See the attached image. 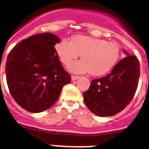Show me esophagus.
I'll return each instance as SVG.
<instances>
[{
	"mask_svg": "<svg viewBox=\"0 0 149 149\" xmlns=\"http://www.w3.org/2000/svg\"><path fill=\"white\" fill-rule=\"evenodd\" d=\"M78 78H79V77L78 76H74V75H72L71 77V79L72 80H77Z\"/></svg>",
	"mask_w": 149,
	"mask_h": 149,
	"instance_id": "34e87169",
	"label": "esophagus"
}]
</instances>
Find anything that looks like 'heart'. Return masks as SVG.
<instances>
[{"mask_svg":"<svg viewBox=\"0 0 149 149\" xmlns=\"http://www.w3.org/2000/svg\"><path fill=\"white\" fill-rule=\"evenodd\" d=\"M61 61L68 66L81 55L80 61L69 66L75 73L90 72L95 77L107 73L116 65L120 56L119 44L101 38L77 35L72 38L61 40L55 47Z\"/></svg>","mask_w":149,"mask_h":149,"instance_id":"1","label":"heart"}]
</instances>
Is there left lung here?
<instances>
[{"instance_id":"8db88e82","label":"left lung","mask_w":149,"mask_h":149,"mask_svg":"<svg viewBox=\"0 0 149 149\" xmlns=\"http://www.w3.org/2000/svg\"><path fill=\"white\" fill-rule=\"evenodd\" d=\"M127 55L119 61L109 74L91 81L84 92L87 107L98 116H113L125 108L137 88L140 63L136 56Z\"/></svg>"}]
</instances>
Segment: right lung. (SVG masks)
Instances as JSON below:
<instances>
[{
	"label": "right lung",
	"mask_w": 149,
	"mask_h": 149,
	"mask_svg": "<svg viewBox=\"0 0 149 149\" xmlns=\"http://www.w3.org/2000/svg\"><path fill=\"white\" fill-rule=\"evenodd\" d=\"M60 39L51 33L20 41L8 55L7 84L13 98L24 110L39 113L51 107L62 88L71 82L55 49Z\"/></svg>",
	"instance_id": "obj_1"
}]
</instances>
